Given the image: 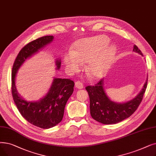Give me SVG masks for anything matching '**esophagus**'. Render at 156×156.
Returning <instances> with one entry per match:
<instances>
[{
	"mask_svg": "<svg viewBox=\"0 0 156 156\" xmlns=\"http://www.w3.org/2000/svg\"><path fill=\"white\" fill-rule=\"evenodd\" d=\"M74 87H75V88H76L78 89H82L83 88V85L82 82H76L75 84H74Z\"/></svg>",
	"mask_w": 156,
	"mask_h": 156,
	"instance_id": "obj_1",
	"label": "esophagus"
}]
</instances>
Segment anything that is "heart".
<instances>
[{"label":"heart","mask_w":156,"mask_h":156,"mask_svg":"<svg viewBox=\"0 0 156 156\" xmlns=\"http://www.w3.org/2000/svg\"><path fill=\"white\" fill-rule=\"evenodd\" d=\"M110 39L105 35H99L78 40L73 45L72 51L66 53L64 63L67 71H77L81 62L87 63L85 69L95 79L103 77L109 69L116 57L117 47L110 44Z\"/></svg>","instance_id":"heart-1"}]
</instances>
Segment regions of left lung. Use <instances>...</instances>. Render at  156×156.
Wrapping results in <instances>:
<instances>
[{
  "label": "left lung",
  "instance_id": "left-lung-1",
  "mask_svg": "<svg viewBox=\"0 0 156 156\" xmlns=\"http://www.w3.org/2000/svg\"><path fill=\"white\" fill-rule=\"evenodd\" d=\"M133 51L143 56L136 45L133 46ZM148 76L142 89L133 99L124 103L112 101L107 95L104 87V79L101 80L95 86H87L85 89L90 98L91 117L104 124H114L129 117L136 110L141 103L147 85Z\"/></svg>",
  "mask_w": 156,
  "mask_h": 156
}]
</instances>
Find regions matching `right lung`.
Segmentation results:
<instances>
[{"mask_svg":"<svg viewBox=\"0 0 156 156\" xmlns=\"http://www.w3.org/2000/svg\"><path fill=\"white\" fill-rule=\"evenodd\" d=\"M53 36L39 37L25 46L20 50L12 69V95L18 110L22 117L30 124L43 129H49L60 123L64 116V108L71 97L74 83L66 78H54L48 91L39 101H29L23 99L17 91L16 74L23 64L28 58L37 53L51 43ZM56 69L61 66V60H55Z\"/></svg>","mask_w":156,"mask_h":156,"instance_id":"right-lung-1","label":"right lung"}]
</instances>
